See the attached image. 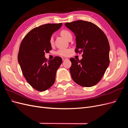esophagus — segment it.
Here are the masks:
<instances>
[{
	"label": "esophagus",
	"mask_w": 128,
	"mask_h": 128,
	"mask_svg": "<svg viewBox=\"0 0 128 128\" xmlns=\"http://www.w3.org/2000/svg\"><path fill=\"white\" fill-rule=\"evenodd\" d=\"M62 59L63 61H65V60H68V59H67V58H62Z\"/></svg>",
	"instance_id": "esophagus-1"
}]
</instances>
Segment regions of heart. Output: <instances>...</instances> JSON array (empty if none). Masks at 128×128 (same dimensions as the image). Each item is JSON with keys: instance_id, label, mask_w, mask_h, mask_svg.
Returning <instances> with one entry per match:
<instances>
[{"instance_id": "obj_1", "label": "heart", "mask_w": 128, "mask_h": 128, "mask_svg": "<svg viewBox=\"0 0 128 128\" xmlns=\"http://www.w3.org/2000/svg\"><path fill=\"white\" fill-rule=\"evenodd\" d=\"M60 34L66 40H68L69 37L72 36L71 32L68 30H66V29L62 30L60 32ZM49 42H50V44L51 45L53 44L54 40H53V36H51V37L50 38ZM69 52H70V50L69 49L61 48V49H59V50H58V51L56 52V54L60 56H67L69 54Z\"/></svg>"}]
</instances>
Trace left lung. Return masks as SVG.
<instances>
[{
    "mask_svg": "<svg viewBox=\"0 0 128 128\" xmlns=\"http://www.w3.org/2000/svg\"><path fill=\"white\" fill-rule=\"evenodd\" d=\"M65 26L76 36V53H82V60L70 58V72L74 82L91 87L101 80L110 64V46L106 34L91 22L77 20Z\"/></svg>",
    "mask_w": 128,
    "mask_h": 128,
    "instance_id": "1",
    "label": "left lung"
}]
</instances>
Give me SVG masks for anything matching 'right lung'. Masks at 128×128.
Instances as JSON below:
<instances>
[{"instance_id": "add662e5", "label": "right lung", "mask_w": 128, "mask_h": 128, "mask_svg": "<svg viewBox=\"0 0 128 128\" xmlns=\"http://www.w3.org/2000/svg\"><path fill=\"white\" fill-rule=\"evenodd\" d=\"M62 24H48L36 27L27 34L19 48L18 59L23 75L35 90L42 92L55 82L56 72L62 62L60 56L48 60L45 53L52 50L49 40Z\"/></svg>"}]
</instances>
